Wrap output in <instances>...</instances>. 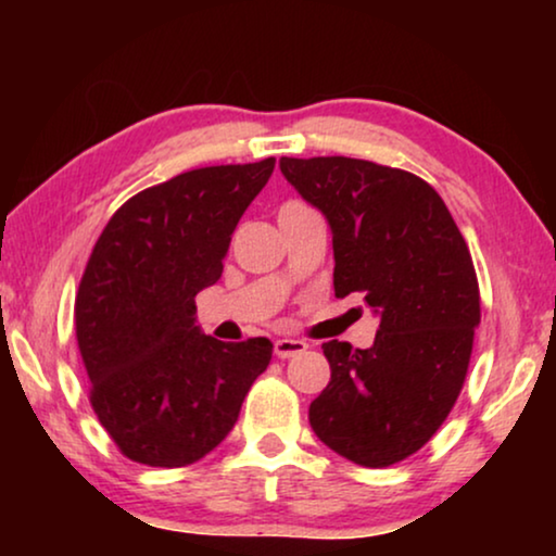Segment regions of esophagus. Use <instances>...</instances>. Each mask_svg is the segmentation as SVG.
Masks as SVG:
<instances>
[{"instance_id": "1", "label": "esophagus", "mask_w": 556, "mask_h": 556, "mask_svg": "<svg viewBox=\"0 0 556 556\" xmlns=\"http://www.w3.org/2000/svg\"><path fill=\"white\" fill-rule=\"evenodd\" d=\"M308 344L301 339H278L276 346H273V352H276L278 359H291V356L306 352Z\"/></svg>"}]
</instances>
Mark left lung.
I'll return each instance as SVG.
<instances>
[{
	"label": "left lung",
	"instance_id": "left-lung-1",
	"mask_svg": "<svg viewBox=\"0 0 556 556\" xmlns=\"http://www.w3.org/2000/svg\"><path fill=\"white\" fill-rule=\"evenodd\" d=\"M280 172L331 227L333 293H359L379 318L369 349L321 346L331 382L308 422L341 458L392 466L435 435L466 379L481 324L468 245L409 172L349 156H283Z\"/></svg>",
	"mask_w": 556,
	"mask_h": 556
}]
</instances>
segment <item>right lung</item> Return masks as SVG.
<instances>
[{
  "label": "right lung",
  "mask_w": 556,
  "mask_h": 556,
  "mask_svg": "<svg viewBox=\"0 0 556 556\" xmlns=\"http://www.w3.org/2000/svg\"><path fill=\"white\" fill-rule=\"evenodd\" d=\"M276 159L204 166L131 197L83 273L75 333L90 405L118 451L179 468L223 443L270 364L265 337L225 344L197 326L194 295L215 286L242 212Z\"/></svg>",
  "instance_id": "obj_1"
}]
</instances>
